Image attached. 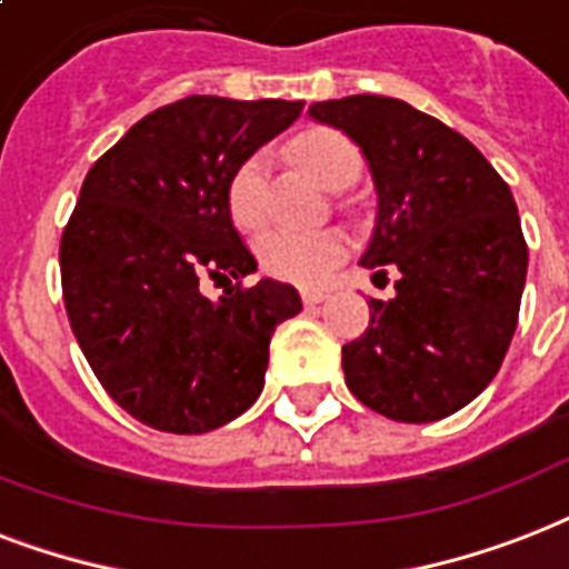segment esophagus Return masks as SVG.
Instances as JSON below:
<instances>
[{"label":"esophagus","mask_w":569,"mask_h":569,"mask_svg":"<svg viewBox=\"0 0 569 569\" xmlns=\"http://www.w3.org/2000/svg\"><path fill=\"white\" fill-rule=\"evenodd\" d=\"M326 297H329L326 290H302V302H306V306H317V302H323Z\"/></svg>","instance_id":"obj_1"}]
</instances>
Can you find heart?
<instances>
[{"label":"heart","instance_id":"1","mask_svg":"<svg viewBox=\"0 0 569 569\" xmlns=\"http://www.w3.org/2000/svg\"><path fill=\"white\" fill-rule=\"evenodd\" d=\"M299 162L326 189H347L362 171L356 144L332 130H315L297 144ZM228 210L240 228H258L267 213V157H246L228 180ZM258 261L270 276L302 288L329 281L347 258V237L338 231H288L272 228L258 237Z\"/></svg>","mask_w":569,"mask_h":569}]
</instances>
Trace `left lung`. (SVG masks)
Listing matches in <instances>:
<instances>
[{
    "instance_id": "1",
    "label": "left lung",
    "mask_w": 569,
    "mask_h": 569,
    "mask_svg": "<svg viewBox=\"0 0 569 569\" xmlns=\"http://www.w3.org/2000/svg\"><path fill=\"white\" fill-rule=\"evenodd\" d=\"M308 116L350 136L371 169L377 224L359 263L400 272L395 299H371V323L341 350L347 386L386 418L439 421L490 386L517 329V201L466 136L403 100L353 94Z\"/></svg>"
}]
</instances>
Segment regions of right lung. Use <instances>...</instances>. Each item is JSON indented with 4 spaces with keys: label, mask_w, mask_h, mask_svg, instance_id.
Returning a JSON list of instances; mask_svg holds the SVG:
<instances>
[{
    "label": "right lung",
    "mask_w": 569,
    "mask_h": 569,
    "mask_svg": "<svg viewBox=\"0 0 569 569\" xmlns=\"http://www.w3.org/2000/svg\"><path fill=\"white\" fill-rule=\"evenodd\" d=\"M302 106L183 97L130 127L79 189L59 249L70 329L109 398L153 430L207 433L243 416L276 326L302 311L276 279L237 281L219 299L198 288L258 270L228 180Z\"/></svg>",
    "instance_id": "right-lung-1"
}]
</instances>
